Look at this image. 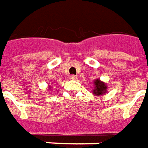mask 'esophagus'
Here are the masks:
<instances>
[{
    "mask_svg": "<svg viewBox=\"0 0 148 148\" xmlns=\"http://www.w3.org/2000/svg\"><path fill=\"white\" fill-rule=\"evenodd\" d=\"M70 79H77V76H75V75H72V76H70Z\"/></svg>",
    "mask_w": 148,
    "mask_h": 148,
    "instance_id": "obj_1",
    "label": "esophagus"
}]
</instances>
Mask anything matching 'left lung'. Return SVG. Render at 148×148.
I'll use <instances>...</instances> for the list:
<instances>
[{"mask_svg":"<svg viewBox=\"0 0 148 148\" xmlns=\"http://www.w3.org/2000/svg\"><path fill=\"white\" fill-rule=\"evenodd\" d=\"M95 90L93 91V92L96 96H102L103 93L105 92L107 90V87H106L105 84L103 82H101L99 79H96L95 81Z\"/></svg>","mask_w":148,"mask_h":148,"instance_id":"obj_1","label":"left lung"}]
</instances>
